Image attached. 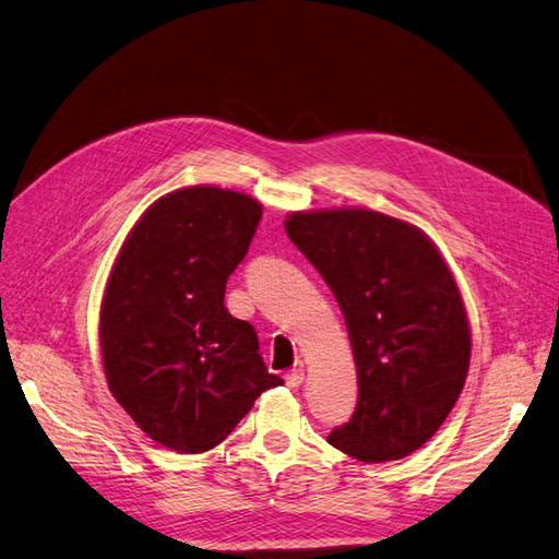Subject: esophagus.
Returning <instances> with one entry per match:
<instances>
[{"label": "esophagus", "mask_w": 559, "mask_h": 559, "mask_svg": "<svg viewBox=\"0 0 559 559\" xmlns=\"http://www.w3.org/2000/svg\"><path fill=\"white\" fill-rule=\"evenodd\" d=\"M284 380H286V384L296 389V386L302 384V380H306V373H302V368H294V370H289V373L284 376Z\"/></svg>", "instance_id": "esophagus-1"}]
</instances>
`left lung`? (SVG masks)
I'll list each match as a JSON object with an SVG mask.
<instances>
[{
	"mask_svg": "<svg viewBox=\"0 0 559 559\" xmlns=\"http://www.w3.org/2000/svg\"><path fill=\"white\" fill-rule=\"evenodd\" d=\"M286 235L331 286L357 364V411L329 443L370 464L408 456L443 425L468 373L450 267L425 233L370 210L292 214Z\"/></svg>",
	"mask_w": 559,
	"mask_h": 559,
	"instance_id": "obj_1",
	"label": "left lung"
}]
</instances>
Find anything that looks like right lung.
Listing matches in <instances>:
<instances>
[{"label":"right lung","mask_w":559,"mask_h":559,"mask_svg":"<svg viewBox=\"0 0 559 559\" xmlns=\"http://www.w3.org/2000/svg\"><path fill=\"white\" fill-rule=\"evenodd\" d=\"M261 202L216 186L160 198L128 235L107 282L99 345L114 399L156 443L218 445L265 389L259 335L224 306Z\"/></svg>","instance_id":"right-lung-1"}]
</instances>
